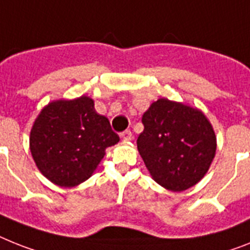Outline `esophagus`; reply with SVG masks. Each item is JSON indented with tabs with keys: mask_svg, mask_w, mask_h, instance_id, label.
<instances>
[{
	"mask_svg": "<svg viewBox=\"0 0 250 250\" xmlns=\"http://www.w3.org/2000/svg\"><path fill=\"white\" fill-rule=\"evenodd\" d=\"M120 137L123 138V140H125V142H130V140L133 139V134H131L130 130H125V131H123V133L120 134Z\"/></svg>",
	"mask_w": 250,
	"mask_h": 250,
	"instance_id": "esophagus-1",
	"label": "esophagus"
}]
</instances>
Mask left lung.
<instances>
[{"instance_id": "left-lung-1", "label": "left lung", "mask_w": 250, "mask_h": 250, "mask_svg": "<svg viewBox=\"0 0 250 250\" xmlns=\"http://www.w3.org/2000/svg\"><path fill=\"white\" fill-rule=\"evenodd\" d=\"M137 144L156 183L172 191L195 185L216 154L213 127L202 111L161 98L142 117Z\"/></svg>"}]
</instances>
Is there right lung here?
Instances as JSON below:
<instances>
[{"label":"right lung","instance_id":"obj_1","mask_svg":"<svg viewBox=\"0 0 250 250\" xmlns=\"http://www.w3.org/2000/svg\"><path fill=\"white\" fill-rule=\"evenodd\" d=\"M119 140L92 98L82 96L48 103L33 124L29 143L39 171L53 184L71 188L89 179L106 148Z\"/></svg>","mask_w":250,"mask_h":250}]
</instances>
